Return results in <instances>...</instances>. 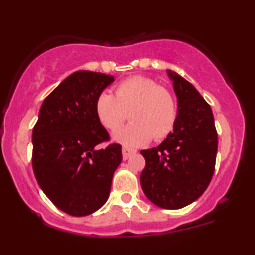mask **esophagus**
Wrapping results in <instances>:
<instances>
[{
    "mask_svg": "<svg viewBox=\"0 0 255 255\" xmlns=\"http://www.w3.org/2000/svg\"><path fill=\"white\" fill-rule=\"evenodd\" d=\"M134 153H135V151L131 150V148H128V147L122 148V156H124V160H127L128 158H130V156H133Z\"/></svg>",
    "mask_w": 255,
    "mask_h": 255,
    "instance_id": "34e87169",
    "label": "esophagus"
}]
</instances>
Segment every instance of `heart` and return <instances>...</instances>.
<instances>
[{
  "label": "heart",
  "instance_id": "b5f03b06",
  "mask_svg": "<svg viewBox=\"0 0 255 255\" xmlns=\"http://www.w3.org/2000/svg\"><path fill=\"white\" fill-rule=\"evenodd\" d=\"M96 116L110 131L118 130L127 119L130 124L114 135L115 141L139 146L152 139H164L176 122L177 107L172 93L156 81L133 77L115 87V95L103 92L96 99Z\"/></svg>",
  "mask_w": 255,
  "mask_h": 255
}]
</instances>
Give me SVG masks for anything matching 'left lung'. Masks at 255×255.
Returning <instances> with one entry per match:
<instances>
[{"mask_svg":"<svg viewBox=\"0 0 255 255\" xmlns=\"http://www.w3.org/2000/svg\"><path fill=\"white\" fill-rule=\"evenodd\" d=\"M177 98L172 131L157 147L140 151L146 198L166 210L182 209L205 192L215 171L218 136L211 107L191 83L166 71Z\"/></svg>","mask_w":255,"mask_h":255,"instance_id":"8db88e82","label":"left lung"}]
</instances>
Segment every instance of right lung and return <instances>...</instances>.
I'll return each mask as SVG.
<instances>
[{
  "label": "right lung",
  "instance_id": "add662e5",
  "mask_svg": "<svg viewBox=\"0 0 255 255\" xmlns=\"http://www.w3.org/2000/svg\"><path fill=\"white\" fill-rule=\"evenodd\" d=\"M114 81L102 73H73L44 99L32 131L37 182L57 209L74 217L107 203L122 160L121 145L96 147L109 140L96 116V99Z\"/></svg>",
  "mask_w": 255,
  "mask_h": 255
}]
</instances>
